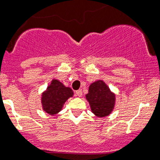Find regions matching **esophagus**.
<instances>
[{"mask_svg": "<svg viewBox=\"0 0 160 160\" xmlns=\"http://www.w3.org/2000/svg\"><path fill=\"white\" fill-rule=\"evenodd\" d=\"M76 95H77L78 97H80L82 96V90L81 89H79V90L76 91Z\"/></svg>", "mask_w": 160, "mask_h": 160, "instance_id": "34e87169", "label": "esophagus"}]
</instances>
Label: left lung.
I'll use <instances>...</instances> for the list:
<instances>
[{
    "instance_id": "obj_1",
    "label": "left lung",
    "mask_w": 160,
    "mask_h": 160,
    "mask_svg": "<svg viewBox=\"0 0 160 160\" xmlns=\"http://www.w3.org/2000/svg\"><path fill=\"white\" fill-rule=\"evenodd\" d=\"M116 96L103 80H97L90 85L86 99L92 113L98 117L110 115L115 106Z\"/></svg>"
}]
</instances>
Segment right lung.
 <instances>
[{
	"label": "right lung",
	"mask_w": 160,
	"mask_h": 160,
	"mask_svg": "<svg viewBox=\"0 0 160 160\" xmlns=\"http://www.w3.org/2000/svg\"><path fill=\"white\" fill-rule=\"evenodd\" d=\"M72 96L73 92L70 88L65 87L59 80H52L42 94L43 109L49 115L57 114L62 109L66 100Z\"/></svg>",
	"instance_id": "add662e5"
}]
</instances>
